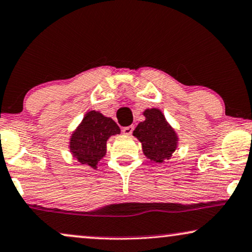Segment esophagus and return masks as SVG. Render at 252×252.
<instances>
[{"label":"esophagus","mask_w":252,"mask_h":252,"mask_svg":"<svg viewBox=\"0 0 252 252\" xmlns=\"http://www.w3.org/2000/svg\"><path fill=\"white\" fill-rule=\"evenodd\" d=\"M135 129V126H124V128L122 129V132L124 135H131L132 131H134Z\"/></svg>","instance_id":"1"}]
</instances>
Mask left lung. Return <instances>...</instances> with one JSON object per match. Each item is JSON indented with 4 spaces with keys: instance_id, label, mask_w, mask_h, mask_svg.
I'll return each instance as SVG.
<instances>
[{
    "instance_id": "8db88e82",
    "label": "left lung",
    "mask_w": 252,
    "mask_h": 252,
    "mask_svg": "<svg viewBox=\"0 0 252 252\" xmlns=\"http://www.w3.org/2000/svg\"><path fill=\"white\" fill-rule=\"evenodd\" d=\"M144 116L145 121L136 126L134 136L141 141L148 158L157 163L164 162L177 147V136L158 109H148Z\"/></svg>"
}]
</instances>
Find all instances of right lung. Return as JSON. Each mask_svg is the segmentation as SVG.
I'll use <instances>...</instances> for the list:
<instances>
[{
	"label": "right lung",
	"instance_id": "1",
	"mask_svg": "<svg viewBox=\"0 0 252 252\" xmlns=\"http://www.w3.org/2000/svg\"><path fill=\"white\" fill-rule=\"evenodd\" d=\"M120 132V128L111 118L104 117L97 111H89L71 136L72 155L82 164L96 169L97 162L105 155L108 138Z\"/></svg>",
	"mask_w": 252,
	"mask_h": 252
}]
</instances>
